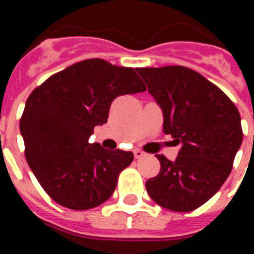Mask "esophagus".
Returning <instances> with one entry per match:
<instances>
[{"label":"esophagus","instance_id":"34e87169","mask_svg":"<svg viewBox=\"0 0 254 254\" xmlns=\"http://www.w3.org/2000/svg\"><path fill=\"white\" fill-rule=\"evenodd\" d=\"M133 153H134V157H135V158H137V159H138V158H142L143 155H145V153H143L142 150H139V149H135V150L133 151Z\"/></svg>","mask_w":254,"mask_h":254}]
</instances>
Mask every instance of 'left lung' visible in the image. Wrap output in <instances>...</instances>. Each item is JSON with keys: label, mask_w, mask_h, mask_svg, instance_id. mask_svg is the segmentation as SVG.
<instances>
[{"label": "left lung", "mask_w": 254, "mask_h": 254, "mask_svg": "<svg viewBox=\"0 0 254 254\" xmlns=\"http://www.w3.org/2000/svg\"><path fill=\"white\" fill-rule=\"evenodd\" d=\"M162 109L163 131L181 145L175 161L157 154L161 171L146 191L163 208L189 212L209 200L227 181L243 142L235 104L200 73L182 65L138 68Z\"/></svg>", "instance_id": "left-lung-1"}]
</instances>
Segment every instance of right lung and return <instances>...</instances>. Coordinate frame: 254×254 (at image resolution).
Segmentation results:
<instances>
[{"label":"right lung","mask_w":254,"mask_h":254,"mask_svg":"<svg viewBox=\"0 0 254 254\" xmlns=\"http://www.w3.org/2000/svg\"><path fill=\"white\" fill-rule=\"evenodd\" d=\"M146 89L133 68L88 59L55 73L26 101L19 123L26 161L58 204L91 209L115 192L131 151L89 143L95 127L108 121L112 101Z\"/></svg>","instance_id":"1"}]
</instances>
